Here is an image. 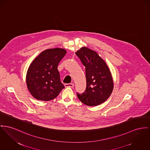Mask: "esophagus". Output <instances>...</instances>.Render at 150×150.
<instances>
[{
    "label": "esophagus",
    "mask_w": 150,
    "mask_h": 150,
    "mask_svg": "<svg viewBox=\"0 0 150 150\" xmlns=\"http://www.w3.org/2000/svg\"><path fill=\"white\" fill-rule=\"evenodd\" d=\"M65 86L66 88H72L74 86V84L73 83H65Z\"/></svg>",
    "instance_id": "34e87169"
}]
</instances>
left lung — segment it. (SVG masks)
Listing matches in <instances>:
<instances>
[{
  "instance_id": "obj_1",
  "label": "left lung",
  "mask_w": 150,
  "mask_h": 150,
  "mask_svg": "<svg viewBox=\"0 0 150 150\" xmlns=\"http://www.w3.org/2000/svg\"><path fill=\"white\" fill-rule=\"evenodd\" d=\"M76 54L85 67L86 79V90L81 94L77 93V97L86 105H99L108 99L113 90L109 68L96 52L88 47H82Z\"/></svg>"
}]
</instances>
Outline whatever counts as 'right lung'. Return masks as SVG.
<instances>
[{
	"label": "right lung",
	"instance_id": "obj_1",
	"mask_svg": "<svg viewBox=\"0 0 150 150\" xmlns=\"http://www.w3.org/2000/svg\"><path fill=\"white\" fill-rule=\"evenodd\" d=\"M67 51L56 48L44 50L31 62L26 76L28 89L36 100H53L65 86L57 69Z\"/></svg>",
	"mask_w": 150,
	"mask_h": 150
}]
</instances>
